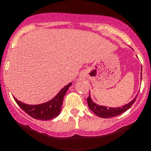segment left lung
<instances>
[{"label":"left lung","mask_w":151,"mask_h":151,"mask_svg":"<svg viewBox=\"0 0 151 151\" xmlns=\"http://www.w3.org/2000/svg\"><path fill=\"white\" fill-rule=\"evenodd\" d=\"M142 76V74H141ZM142 79V77H141ZM136 98H137V95L136 96V98L131 101L130 102L128 103V104H125L124 106H122V107H109L107 108V106H99L98 104H96L95 103H94L92 101V100L90 98V95L88 96V98H87V103H88V108L92 111L97 116H99L101 118H112V117L117 116V115H119L121 114H122L123 112H126L127 109H129V108L132 106L134 102L136 101Z\"/></svg>","instance_id":"1"}]
</instances>
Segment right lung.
<instances>
[{"label": "right lung", "instance_id": "1", "mask_svg": "<svg viewBox=\"0 0 151 151\" xmlns=\"http://www.w3.org/2000/svg\"><path fill=\"white\" fill-rule=\"evenodd\" d=\"M71 84H72L71 83L68 84L60 90V92L53 99L42 104L28 105V104H24L18 101L15 97H14V99L17 104L32 118L42 121L51 120L53 118L58 116L59 114L60 113L63 98H64L66 91H68L69 87L71 86Z\"/></svg>", "mask_w": 151, "mask_h": 151}]
</instances>
